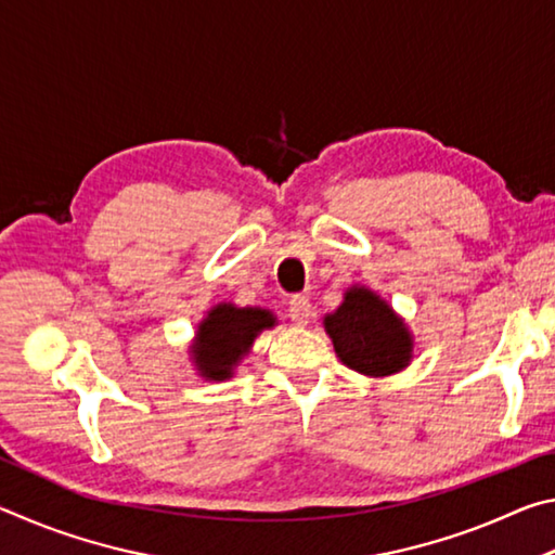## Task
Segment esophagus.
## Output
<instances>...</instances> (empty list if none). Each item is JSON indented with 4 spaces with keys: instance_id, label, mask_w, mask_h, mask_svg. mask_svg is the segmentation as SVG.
I'll return each instance as SVG.
<instances>
[{
    "instance_id": "34e87169",
    "label": "esophagus",
    "mask_w": 555,
    "mask_h": 555,
    "mask_svg": "<svg viewBox=\"0 0 555 555\" xmlns=\"http://www.w3.org/2000/svg\"><path fill=\"white\" fill-rule=\"evenodd\" d=\"M288 315L296 325H308V321H311V300L306 296H294L288 300Z\"/></svg>"
}]
</instances>
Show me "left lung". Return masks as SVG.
<instances>
[{
    "label": "left lung",
    "instance_id": "left-lung-1",
    "mask_svg": "<svg viewBox=\"0 0 555 555\" xmlns=\"http://www.w3.org/2000/svg\"><path fill=\"white\" fill-rule=\"evenodd\" d=\"M323 327L345 367L364 377H391L413 360L406 321L370 286H347L343 304L323 318Z\"/></svg>",
    "mask_w": 555,
    "mask_h": 555
}]
</instances>
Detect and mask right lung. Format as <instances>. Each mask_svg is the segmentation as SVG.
<instances>
[{
	"mask_svg": "<svg viewBox=\"0 0 555 555\" xmlns=\"http://www.w3.org/2000/svg\"><path fill=\"white\" fill-rule=\"evenodd\" d=\"M279 325L274 311L259 306L218 304L205 313L188 347L198 377L205 382H224L234 377L244 357L251 352L257 337Z\"/></svg>",
	"mask_w": 555,
	"mask_h": 555,
	"instance_id": "obj_1",
	"label": "right lung"
}]
</instances>
